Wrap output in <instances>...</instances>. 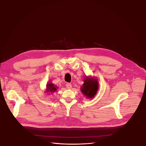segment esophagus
<instances>
[{
  "label": "esophagus",
  "instance_id": "34e87169",
  "mask_svg": "<svg viewBox=\"0 0 146 146\" xmlns=\"http://www.w3.org/2000/svg\"><path fill=\"white\" fill-rule=\"evenodd\" d=\"M66 86L67 87V89H70L72 88V84L70 83H67L66 84Z\"/></svg>",
  "mask_w": 146,
  "mask_h": 146
}]
</instances>
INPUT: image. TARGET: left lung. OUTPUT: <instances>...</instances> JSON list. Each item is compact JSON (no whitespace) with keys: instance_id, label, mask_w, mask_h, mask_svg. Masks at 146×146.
Wrapping results in <instances>:
<instances>
[{"instance_id":"obj_1","label":"left lung","mask_w":146,"mask_h":146,"mask_svg":"<svg viewBox=\"0 0 146 146\" xmlns=\"http://www.w3.org/2000/svg\"><path fill=\"white\" fill-rule=\"evenodd\" d=\"M84 81V83L81 89L82 92L88 99L94 98L98 90V82L96 79H91L88 77H86Z\"/></svg>"}]
</instances>
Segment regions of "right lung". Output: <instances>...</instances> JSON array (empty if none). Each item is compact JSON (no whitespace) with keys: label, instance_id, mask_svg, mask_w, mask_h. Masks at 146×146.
Returning a JSON list of instances; mask_svg holds the SVG:
<instances>
[{"label":"right lung","instance_id":"obj_1","mask_svg":"<svg viewBox=\"0 0 146 146\" xmlns=\"http://www.w3.org/2000/svg\"><path fill=\"white\" fill-rule=\"evenodd\" d=\"M57 90V87L54 86V85L52 83H48L47 84V91L50 92H54Z\"/></svg>","mask_w":146,"mask_h":146}]
</instances>
